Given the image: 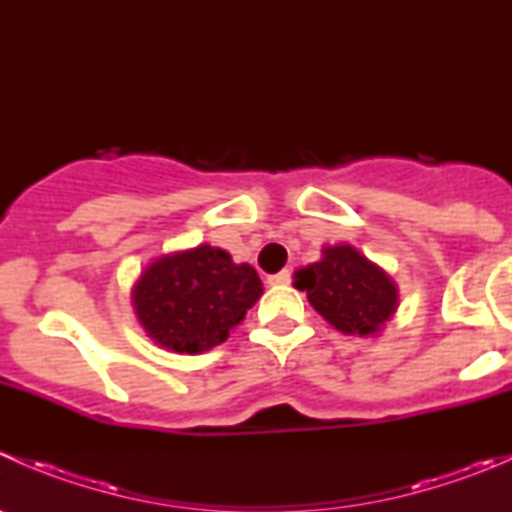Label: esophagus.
I'll return each mask as SVG.
<instances>
[{
  "mask_svg": "<svg viewBox=\"0 0 512 512\" xmlns=\"http://www.w3.org/2000/svg\"><path fill=\"white\" fill-rule=\"evenodd\" d=\"M289 282H292V272L289 270H282V272H277V275L267 277V285H272V287H287Z\"/></svg>",
  "mask_w": 512,
  "mask_h": 512,
  "instance_id": "1",
  "label": "esophagus"
}]
</instances>
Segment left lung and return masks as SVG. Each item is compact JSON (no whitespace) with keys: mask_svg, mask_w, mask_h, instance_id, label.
Listing matches in <instances>:
<instances>
[{"mask_svg":"<svg viewBox=\"0 0 512 512\" xmlns=\"http://www.w3.org/2000/svg\"><path fill=\"white\" fill-rule=\"evenodd\" d=\"M322 260L297 272L309 304L344 334H374L396 312V285L352 245H334Z\"/></svg>","mask_w":512,"mask_h":512,"instance_id":"obj_1","label":"left lung"}]
</instances>
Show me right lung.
<instances>
[{"label":"right lung","mask_w":512,"mask_h":512,"mask_svg":"<svg viewBox=\"0 0 512 512\" xmlns=\"http://www.w3.org/2000/svg\"><path fill=\"white\" fill-rule=\"evenodd\" d=\"M262 282L250 265H235L218 247L158 257L133 289L138 322L160 347L200 354L230 337L260 299Z\"/></svg>","instance_id":"1"}]
</instances>
